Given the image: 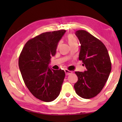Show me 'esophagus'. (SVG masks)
<instances>
[{"label": "esophagus", "instance_id": "obj_1", "mask_svg": "<svg viewBox=\"0 0 122 122\" xmlns=\"http://www.w3.org/2000/svg\"><path fill=\"white\" fill-rule=\"evenodd\" d=\"M64 71H65V73H66V76H68V75L71 74V73H72V71H68V69H65Z\"/></svg>", "mask_w": 122, "mask_h": 122}]
</instances>
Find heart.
<instances>
[{
	"label": "heart",
	"instance_id": "heart-1",
	"mask_svg": "<svg viewBox=\"0 0 122 122\" xmlns=\"http://www.w3.org/2000/svg\"><path fill=\"white\" fill-rule=\"evenodd\" d=\"M67 39L68 40V41H69L70 46H71V44H74V43H78L77 39H76V36H75L74 35H73L71 34H70L68 35V36H67ZM60 44H61V41H59V42L58 43V46H57V48L59 47Z\"/></svg>",
	"mask_w": 122,
	"mask_h": 122
}]
</instances>
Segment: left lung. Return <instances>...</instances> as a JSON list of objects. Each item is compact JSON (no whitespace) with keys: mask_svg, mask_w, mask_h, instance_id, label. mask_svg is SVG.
I'll return each mask as SVG.
<instances>
[{"mask_svg":"<svg viewBox=\"0 0 122 122\" xmlns=\"http://www.w3.org/2000/svg\"><path fill=\"white\" fill-rule=\"evenodd\" d=\"M76 35L81 44L79 59L86 70L75 72L78 79L74 88L78 96L90 99L101 92L107 81L112 69L111 59L99 39L83 30L76 31Z\"/></svg>","mask_w":122,"mask_h":122,"instance_id":"left-lung-1","label":"left lung"}]
</instances>
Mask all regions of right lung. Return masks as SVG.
<instances>
[{"label":"right lung","instance_id":"add662e5","mask_svg":"<svg viewBox=\"0 0 122 122\" xmlns=\"http://www.w3.org/2000/svg\"><path fill=\"white\" fill-rule=\"evenodd\" d=\"M65 32L61 29L41 33L29 40L20 54L19 67L24 82L31 94L41 101H54L61 92L64 71L51 70L48 66Z\"/></svg>","mask_w":122,"mask_h":122}]
</instances>
